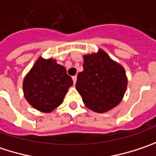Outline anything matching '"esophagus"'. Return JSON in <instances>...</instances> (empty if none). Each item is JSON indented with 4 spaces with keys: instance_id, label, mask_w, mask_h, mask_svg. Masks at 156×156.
I'll return each instance as SVG.
<instances>
[{
    "instance_id": "esophagus-1",
    "label": "esophagus",
    "mask_w": 156,
    "mask_h": 156,
    "mask_svg": "<svg viewBox=\"0 0 156 156\" xmlns=\"http://www.w3.org/2000/svg\"><path fill=\"white\" fill-rule=\"evenodd\" d=\"M73 84H75L76 83V80H77V76L76 75H74V76H73Z\"/></svg>"
}]
</instances>
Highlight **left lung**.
Listing matches in <instances>:
<instances>
[{"label": "left lung", "mask_w": 156, "mask_h": 156, "mask_svg": "<svg viewBox=\"0 0 156 156\" xmlns=\"http://www.w3.org/2000/svg\"><path fill=\"white\" fill-rule=\"evenodd\" d=\"M83 58V71L77 75L76 90L88 108L105 113L123 98L127 88L125 71L103 50Z\"/></svg>", "instance_id": "8db88e82"}]
</instances>
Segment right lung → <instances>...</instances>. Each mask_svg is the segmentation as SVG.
Listing matches in <instances>:
<instances>
[{
	"label": "right lung",
	"mask_w": 156,
	"mask_h": 156,
	"mask_svg": "<svg viewBox=\"0 0 156 156\" xmlns=\"http://www.w3.org/2000/svg\"><path fill=\"white\" fill-rule=\"evenodd\" d=\"M72 78L64 66L53 59L40 58L24 79L23 89L28 103L41 112L50 113L63 102Z\"/></svg>",
	"instance_id": "1"
}]
</instances>
